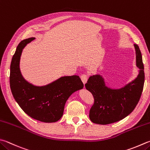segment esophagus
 <instances>
[{
    "label": "esophagus",
    "mask_w": 150,
    "mask_h": 150,
    "mask_svg": "<svg viewBox=\"0 0 150 150\" xmlns=\"http://www.w3.org/2000/svg\"><path fill=\"white\" fill-rule=\"evenodd\" d=\"M81 80H82L83 83L85 84L86 83V81H87V79H88V76H87L86 74H83L81 75Z\"/></svg>",
    "instance_id": "obj_1"
}]
</instances>
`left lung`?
I'll list each match as a JSON object with an SVG mask.
<instances>
[{"instance_id": "1", "label": "left lung", "mask_w": 150, "mask_h": 150, "mask_svg": "<svg viewBox=\"0 0 150 150\" xmlns=\"http://www.w3.org/2000/svg\"><path fill=\"white\" fill-rule=\"evenodd\" d=\"M137 66L140 69L138 77L120 89H111L105 86L99 75L91 76L85 84L92 93L94 103L89 110L93 123L108 125L123 120L133 111L142 95L144 83V71L142 53L137 44Z\"/></svg>"}]
</instances>
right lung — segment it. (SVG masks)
Wrapping results in <instances>:
<instances>
[{
    "instance_id": "right-lung-1",
    "label": "right lung",
    "mask_w": 150,
    "mask_h": 150,
    "mask_svg": "<svg viewBox=\"0 0 150 150\" xmlns=\"http://www.w3.org/2000/svg\"><path fill=\"white\" fill-rule=\"evenodd\" d=\"M34 39L22 40L17 47L10 64V89L19 106L30 117L42 122H56L63 114L68 98L82 89L83 83L76 75L63 76L43 87L34 86L25 81L19 70V60L23 47Z\"/></svg>"
}]
</instances>
